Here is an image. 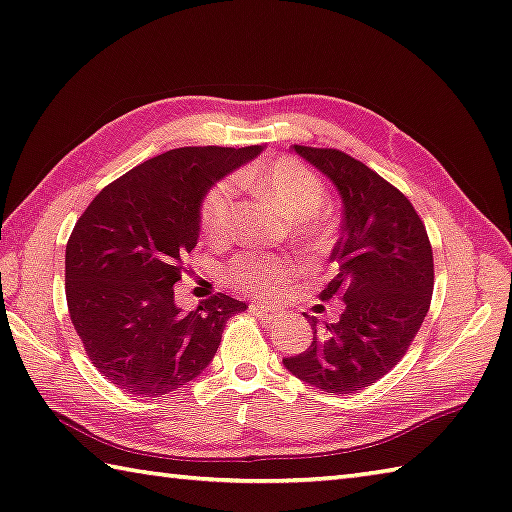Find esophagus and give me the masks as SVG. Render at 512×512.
<instances>
[{"label":"esophagus","mask_w":512,"mask_h":512,"mask_svg":"<svg viewBox=\"0 0 512 512\" xmlns=\"http://www.w3.org/2000/svg\"><path fill=\"white\" fill-rule=\"evenodd\" d=\"M252 312H254V316H258L263 323H272V321H276L278 307L265 305V303H254V305H252Z\"/></svg>","instance_id":"esophagus-1"}]
</instances>
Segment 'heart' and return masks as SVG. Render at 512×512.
Segmentation results:
<instances>
[{"mask_svg": "<svg viewBox=\"0 0 512 512\" xmlns=\"http://www.w3.org/2000/svg\"><path fill=\"white\" fill-rule=\"evenodd\" d=\"M240 185L256 189L260 196L272 200L289 218L298 220L296 234L305 245L321 249L330 243L332 229L318 216L325 202V185L318 173L296 158H278L265 167L240 171ZM236 187L234 180H218L207 189L200 202V227L205 236L220 240L227 238L234 223ZM231 285L249 294H272L274 289L292 281L294 269L283 258L265 254H240L231 258L225 267Z\"/></svg>", "mask_w": 512, "mask_h": 512, "instance_id": "b5f03b06", "label": "heart"}]
</instances>
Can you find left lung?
<instances>
[{
	"label": "left lung",
	"instance_id": "obj_1",
	"mask_svg": "<svg viewBox=\"0 0 512 512\" xmlns=\"http://www.w3.org/2000/svg\"><path fill=\"white\" fill-rule=\"evenodd\" d=\"M294 151L334 182L343 200L341 238L330 254L336 274L323 301L341 296L336 323L310 318L314 339L285 368L314 388L350 394L368 388L401 361L430 310L435 263L412 202L339 149L294 144Z\"/></svg>",
	"mask_w": 512,
	"mask_h": 512
}]
</instances>
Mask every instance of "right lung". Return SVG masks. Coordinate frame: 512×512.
I'll list each match as a JSON object with an SVG mask.
<instances>
[{"label": "right lung", "instance_id": "right-lung-1", "mask_svg": "<svg viewBox=\"0 0 512 512\" xmlns=\"http://www.w3.org/2000/svg\"><path fill=\"white\" fill-rule=\"evenodd\" d=\"M260 151H167L106 185L75 223L64 260L71 323L91 363L127 394L162 397L194 381L227 318L247 310L216 294L182 314L173 285L198 243L202 196Z\"/></svg>", "mask_w": 512, "mask_h": 512}]
</instances>
